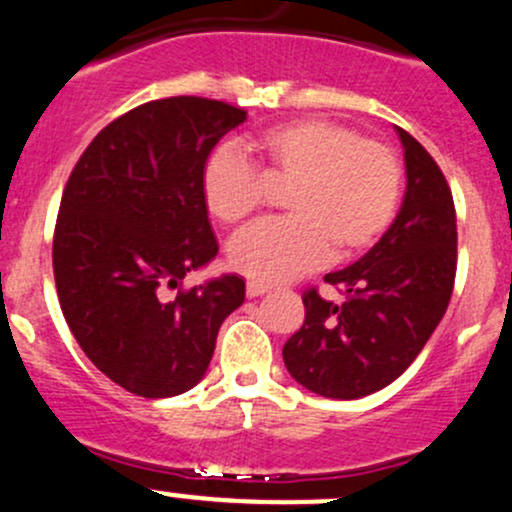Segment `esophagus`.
<instances>
[{
    "label": "esophagus",
    "instance_id": "esophagus-1",
    "mask_svg": "<svg viewBox=\"0 0 512 512\" xmlns=\"http://www.w3.org/2000/svg\"><path fill=\"white\" fill-rule=\"evenodd\" d=\"M245 291H247V296H250V299H255V296H265L267 291H272V286L250 279V282H247V286H245Z\"/></svg>",
    "mask_w": 512,
    "mask_h": 512
}]
</instances>
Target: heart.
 <instances>
[{
	"mask_svg": "<svg viewBox=\"0 0 512 512\" xmlns=\"http://www.w3.org/2000/svg\"><path fill=\"white\" fill-rule=\"evenodd\" d=\"M272 182H291V216L260 221L228 245L233 269L260 282H289L330 260L364 250L389 228L401 192L396 155L379 140L328 119H296L247 143ZM206 209L235 226L265 196V179L238 150L218 148L204 165Z\"/></svg>",
	"mask_w": 512,
	"mask_h": 512,
	"instance_id": "heart-1",
	"label": "heart"
}]
</instances>
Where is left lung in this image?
<instances>
[{
    "instance_id": "obj_1",
    "label": "left lung",
    "mask_w": 512,
    "mask_h": 512,
    "mask_svg": "<svg viewBox=\"0 0 512 512\" xmlns=\"http://www.w3.org/2000/svg\"><path fill=\"white\" fill-rule=\"evenodd\" d=\"M406 160L401 211L362 260L325 274L345 301L303 294L306 320L284 345L289 374L325 398H362L398 379L445 316L457 274V216L437 162L396 128Z\"/></svg>"
}]
</instances>
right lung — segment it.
Masks as SVG:
<instances>
[{
  "label": "right lung",
  "mask_w": 512,
  "mask_h": 512,
  "mask_svg": "<svg viewBox=\"0 0 512 512\" xmlns=\"http://www.w3.org/2000/svg\"><path fill=\"white\" fill-rule=\"evenodd\" d=\"M247 111L204 97L140 104L87 145L53 235L60 308L84 355L114 384L167 398L204 379L221 323L245 301L235 274L179 289L218 255L201 174Z\"/></svg>",
  "instance_id": "1"
}]
</instances>
